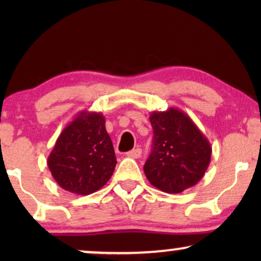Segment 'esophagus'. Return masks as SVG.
Returning <instances> with one entry per match:
<instances>
[{
  "label": "esophagus",
  "instance_id": "34e87169",
  "mask_svg": "<svg viewBox=\"0 0 261 261\" xmlns=\"http://www.w3.org/2000/svg\"><path fill=\"white\" fill-rule=\"evenodd\" d=\"M141 148H134V149H132V151H129L127 153V155L128 156H130V158H134V159H138V158H140L141 156Z\"/></svg>",
  "mask_w": 261,
  "mask_h": 261
}]
</instances>
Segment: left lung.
<instances>
[{
	"mask_svg": "<svg viewBox=\"0 0 261 261\" xmlns=\"http://www.w3.org/2000/svg\"><path fill=\"white\" fill-rule=\"evenodd\" d=\"M152 152L144 165L153 187L167 194H179L204 176L212 158V146L187 114L177 108L153 112Z\"/></svg>",
	"mask_w": 261,
	"mask_h": 261,
	"instance_id": "left-lung-1",
	"label": "left lung"
}]
</instances>
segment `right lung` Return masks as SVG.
Instances as JSON below:
<instances>
[{"label":"right lung","instance_id":"add662e5","mask_svg":"<svg viewBox=\"0 0 261 261\" xmlns=\"http://www.w3.org/2000/svg\"><path fill=\"white\" fill-rule=\"evenodd\" d=\"M47 165L57 184L72 194L90 195L106 185L116 156L102 113H78L57 139Z\"/></svg>","mask_w":261,"mask_h":261}]
</instances>
